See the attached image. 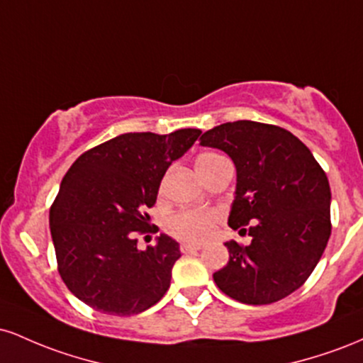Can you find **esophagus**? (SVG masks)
I'll return each mask as SVG.
<instances>
[{"mask_svg":"<svg viewBox=\"0 0 363 363\" xmlns=\"http://www.w3.org/2000/svg\"><path fill=\"white\" fill-rule=\"evenodd\" d=\"M199 249H201V245H199V244H187V242L181 244V252L182 254L196 252V251H199Z\"/></svg>","mask_w":363,"mask_h":363,"instance_id":"1","label":"esophagus"}]
</instances>
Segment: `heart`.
I'll use <instances>...</instances> for the list:
<instances>
[{
	"label": "heart",
	"mask_w": 363,
	"mask_h": 363,
	"mask_svg": "<svg viewBox=\"0 0 363 363\" xmlns=\"http://www.w3.org/2000/svg\"><path fill=\"white\" fill-rule=\"evenodd\" d=\"M220 155L216 153H201L196 158V170L206 169L211 162H215ZM218 211L215 210H179L172 213L165 222V228L172 237L184 242H203L210 239L213 234L216 220H218Z\"/></svg>",
	"instance_id": "b5f03b06"
}]
</instances>
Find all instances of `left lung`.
<instances>
[{
    "instance_id": "1",
    "label": "left lung",
    "mask_w": 363,
    "mask_h": 363,
    "mask_svg": "<svg viewBox=\"0 0 363 363\" xmlns=\"http://www.w3.org/2000/svg\"><path fill=\"white\" fill-rule=\"evenodd\" d=\"M199 140L234 160L228 225L252 237L249 245L225 242L230 259L213 273L216 286L251 306L289 297L314 272L331 235L326 172L297 136L274 124L225 123Z\"/></svg>"
}]
</instances>
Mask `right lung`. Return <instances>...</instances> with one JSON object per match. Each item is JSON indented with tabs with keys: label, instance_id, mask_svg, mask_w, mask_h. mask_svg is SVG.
<instances>
[{
	"label": "right lung",
	"instance_id": "right-lung-1",
	"mask_svg": "<svg viewBox=\"0 0 363 363\" xmlns=\"http://www.w3.org/2000/svg\"><path fill=\"white\" fill-rule=\"evenodd\" d=\"M199 129L170 135L126 133L86 150L62 177L49 211L57 272L77 298L111 315L150 309L170 286L179 244L167 235L138 249L148 208L169 165L194 145ZM158 230V228H157Z\"/></svg>",
	"mask_w": 363,
	"mask_h": 363
}]
</instances>
